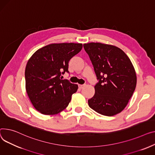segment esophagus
Returning <instances> with one entry per match:
<instances>
[{"label":"esophagus","instance_id":"obj_1","mask_svg":"<svg viewBox=\"0 0 155 155\" xmlns=\"http://www.w3.org/2000/svg\"><path fill=\"white\" fill-rule=\"evenodd\" d=\"M84 87H85V85H78V88H79L80 89L83 88Z\"/></svg>","mask_w":155,"mask_h":155}]
</instances>
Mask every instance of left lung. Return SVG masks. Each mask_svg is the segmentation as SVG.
Listing matches in <instances>:
<instances>
[{
	"label": "left lung",
	"mask_w": 155,
	"mask_h": 155,
	"mask_svg": "<svg viewBox=\"0 0 155 155\" xmlns=\"http://www.w3.org/2000/svg\"><path fill=\"white\" fill-rule=\"evenodd\" d=\"M84 47L99 80L88 105L101 115H115L124 110L135 90V70L127 54L116 46L91 42Z\"/></svg>",
	"instance_id": "1"
}]
</instances>
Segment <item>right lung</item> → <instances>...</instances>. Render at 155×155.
I'll use <instances>...</instances> for the list:
<instances>
[{
	"mask_svg": "<svg viewBox=\"0 0 155 155\" xmlns=\"http://www.w3.org/2000/svg\"><path fill=\"white\" fill-rule=\"evenodd\" d=\"M82 47V44H51L37 50L27 61L26 91L40 113L56 115L68 107L78 85L60 77L65 72L68 73L70 60Z\"/></svg>",
	"mask_w": 155,
	"mask_h": 155,
	"instance_id": "add662e5",
	"label": "right lung"
}]
</instances>
